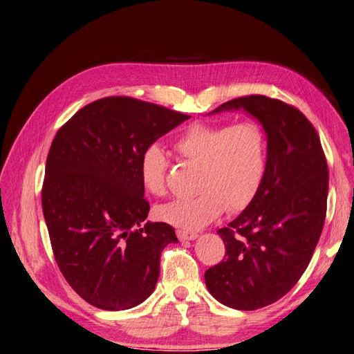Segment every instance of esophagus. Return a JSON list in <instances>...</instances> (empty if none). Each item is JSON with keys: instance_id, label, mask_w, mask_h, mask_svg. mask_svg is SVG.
Here are the masks:
<instances>
[{"instance_id": "1", "label": "esophagus", "mask_w": 354, "mask_h": 354, "mask_svg": "<svg viewBox=\"0 0 354 354\" xmlns=\"http://www.w3.org/2000/svg\"><path fill=\"white\" fill-rule=\"evenodd\" d=\"M177 238L180 241H194L198 238V234L191 233V232H185V230H177Z\"/></svg>"}]
</instances>
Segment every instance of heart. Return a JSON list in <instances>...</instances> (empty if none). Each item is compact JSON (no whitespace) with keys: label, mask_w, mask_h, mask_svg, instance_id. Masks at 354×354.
Wrapping results in <instances>:
<instances>
[{"label":"heart","mask_w":354,"mask_h":354,"mask_svg":"<svg viewBox=\"0 0 354 354\" xmlns=\"http://www.w3.org/2000/svg\"><path fill=\"white\" fill-rule=\"evenodd\" d=\"M183 160L198 165L197 191L191 198H177L157 206L165 223L182 230H200L227 209L236 214L254 200L266 169V136L254 121L232 125L197 122L174 142ZM168 159L162 148L148 145L139 159L144 189L160 197L167 192Z\"/></svg>","instance_id":"b5f03b06"}]
</instances>
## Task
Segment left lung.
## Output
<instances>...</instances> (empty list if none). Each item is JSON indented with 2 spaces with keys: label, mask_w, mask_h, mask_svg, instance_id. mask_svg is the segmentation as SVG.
Returning a JSON list of instances; mask_svg holds the SVG:
<instances>
[{
  "label": "left lung",
  "mask_w": 354,
  "mask_h": 354,
  "mask_svg": "<svg viewBox=\"0 0 354 354\" xmlns=\"http://www.w3.org/2000/svg\"><path fill=\"white\" fill-rule=\"evenodd\" d=\"M241 109L266 133L265 177L245 210L218 230L225 257L204 280L219 303L254 310L280 300L308 268L326 219L328 171L318 133L298 109L248 95L214 113Z\"/></svg>",
  "instance_id": "obj_1"
}]
</instances>
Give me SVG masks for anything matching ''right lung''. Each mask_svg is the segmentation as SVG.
<instances>
[{
  "instance_id": "obj_1",
  "label": "right lung",
  "mask_w": 354,
  "mask_h": 354,
  "mask_svg": "<svg viewBox=\"0 0 354 354\" xmlns=\"http://www.w3.org/2000/svg\"><path fill=\"white\" fill-rule=\"evenodd\" d=\"M189 115L130 97H107L62 125L46 157L42 210L54 257L84 301L103 310L140 304L156 288L162 250L178 242L145 219L139 159Z\"/></svg>"
}]
</instances>
